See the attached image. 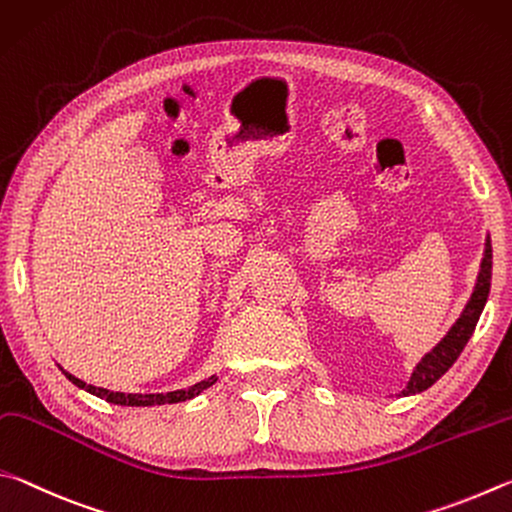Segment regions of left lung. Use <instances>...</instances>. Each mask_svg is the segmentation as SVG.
Returning <instances> with one entry per match:
<instances>
[{
    "label": "left lung",
    "instance_id": "8db88e82",
    "mask_svg": "<svg viewBox=\"0 0 512 512\" xmlns=\"http://www.w3.org/2000/svg\"><path fill=\"white\" fill-rule=\"evenodd\" d=\"M490 281H492V245H490V233H486V247H483L477 283H474L468 303H465L459 319L454 321L452 328L447 330L441 342H438L432 351H427L423 357H420V362L414 366V371H411L407 387L398 393L400 398L423 393L425 389L432 387L441 375H445L447 369L456 362V357L461 355L465 344L470 342L483 308H486V301L490 294Z\"/></svg>",
    "mask_w": 512,
    "mask_h": 512
}]
</instances>
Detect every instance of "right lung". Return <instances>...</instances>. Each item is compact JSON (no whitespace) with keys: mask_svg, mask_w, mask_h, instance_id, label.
Masks as SVG:
<instances>
[{"mask_svg":"<svg viewBox=\"0 0 512 512\" xmlns=\"http://www.w3.org/2000/svg\"><path fill=\"white\" fill-rule=\"evenodd\" d=\"M58 369L65 373V378L76 384L78 389H83L87 393H92V396L101 398L112 402V405H121V407H155V405H175V402H184V400H191L195 396H200L204 389H209L211 384L218 382V375H211V378H206L202 382L193 384V387H186V389H177V391H168V393H121V391H110V389H101V387H94V384H87L83 380L74 378V375L67 373L62 366L58 364Z\"/></svg>","mask_w":512,"mask_h":512,"instance_id":"1","label":"right lung"}]
</instances>
